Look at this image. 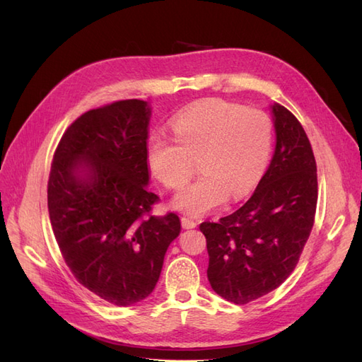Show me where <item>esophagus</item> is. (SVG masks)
<instances>
[{
	"instance_id": "esophagus-1",
	"label": "esophagus",
	"mask_w": 362,
	"mask_h": 362,
	"mask_svg": "<svg viewBox=\"0 0 362 362\" xmlns=\"http://www.w3.org/2000/svg\"><path fill=\"white\" fill-rule=\"evenodd\" d=\"M181 225H182V228H185V229H189V228H194L196 225H198V223H196L194 221H193V218H190V217H185V216H182L181 217Z\"/></svg>"
}]
</instances>
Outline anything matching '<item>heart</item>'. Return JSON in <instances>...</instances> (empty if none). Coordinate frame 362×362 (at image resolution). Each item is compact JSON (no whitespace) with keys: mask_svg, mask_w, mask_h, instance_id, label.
<instances>
[{"mask_svg":"<svg viewBox=\"0 0 362 362\" xmlns=\"http://www.w3.org/2000/svg\"><path fill=\"white\" fill-rule=\"evenodd\" d=\"M172 128L175 139L151 137L148 163L164 187L180 189L198 160L202 175L175 198V206L189 214L210 213L228 198L243 199L270 157L272 120L258 108L206 101L181 112Z\"/></svg>","mask_w":362,"mask_h":362,"instance_id":"heart-1","label":"heart"}]
</instances>
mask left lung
<instances>
[{"instance_id": "1", "label": "left lung", "mask_w": 362, "mask_h": 362, "mask_svg": "<svg viewBox=\"0 0 362 362\" xmlns=\"http://www.w3.org/2000/svg\"><path fill=\"white\" fill-rule=\"evenodd\" d=\"M276 148L250 199L218 222H202L206 276L223 299L245 305L278 288L298 266L317 206V164L303 127L275 104Z\"/></svg>"}]
</instances>
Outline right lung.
<instances>
[{
  "mask_svg": "<svg viewBox=\"0 0 362 362\" xmlns=\"http://www.w3.org/2000/svg\"><path fill=\"white\" fill-rule=\"evenodd\" d=\"M149 115L140 100L86 112L63 133L49 170L48 211L63 259L83 287L117 306L152 293L181 231L175 213L151 214L160 198L146 189Z\"/></svg>",
  "mask_w": 362,
  "mask_h": 362,
  "instance_id": "1",
  "label": "right lung"
}]
</instances>
